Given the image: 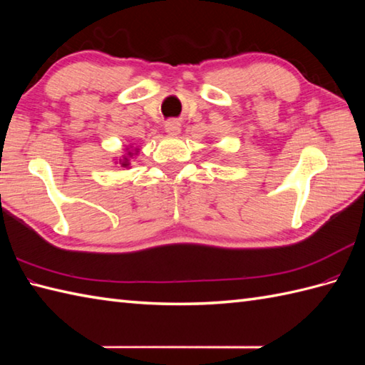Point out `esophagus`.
<instances>
[{
	"label": "esophagus",
	"mask_w": 365,
	"mask_h": 365,
	"mask_svg": "<svg viewBox=\"0 0 365 365\" xmlns=\"http://www.w3.org/2000/svg\"><path fill=\"white\" fill-rule=\"evenodd\" d=\"M165 128H166V131H168L169 135H178V133H180V123H178L177 120L166 122Z\"/></svg>",
	"instance_id": "34e87169"
}]
</instances>
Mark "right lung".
<instances>
[{
	"label": "right lung",
	"instance_id": "obj_1",
	"mask_svg": "<svg viewBox=\"0 0 365 365\" xmlns=\"http://www.w3.org/2000/svg\"><path fill=\"white\" fill-rule=\"evenodd\" d=\"M123 166H127V163H123Z\"/></svg>",
	"mask_w": 365,
	"mask_h": 365
}]
</instances>
